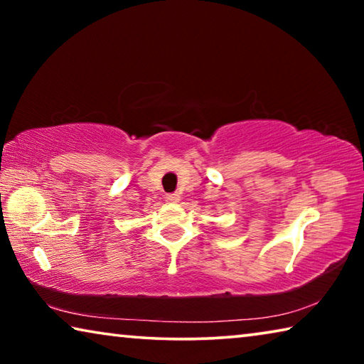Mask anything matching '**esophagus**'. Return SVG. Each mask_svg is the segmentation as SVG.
I'll return each mask as SVG.
<instances>
[{"label":"esophagus","mask_w":364,"mask_h":364,"mask_svg":"<svg viewBox=\"0 0 364 364\" xmlns=\"http://www.w3.org/2000/svg\"><path fill=\"white\" fill-rule=\"evenodd\" d=\"M181 199V196L178 193H173V194H167V200L168 202H178Z\"/></svg>","instance_id":"obj_1"}]
</instances>
